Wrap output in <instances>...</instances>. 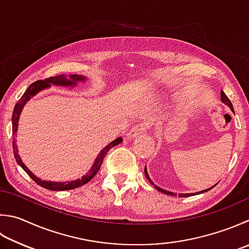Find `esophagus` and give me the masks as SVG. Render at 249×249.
<instances>
[{
    "label": "esophagus",
    "mask_w": 249,
    "mask_h": 249,
    "mask_svg": "<svg viewBox=\"0 0 249 249\" xmlns=\"http://www.w3.org/2000/svg\"><path fill=\"white\" fill-rule=\"evenodd\" d=\"M145 131H146V126H145L144 124H138L132 126V129H131L130 132L128 133V138L132 139L134 137H138V135L144 133Z\"/></svg>",
    "instance_id": "34e87169"
}]
</instances>
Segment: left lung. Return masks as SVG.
<instances>
[{"instance_id":"left-lung-1","label":"left lung","mask_w":249,"mask_h":249,"mask_svg":"<svg viewBox=\"0 0 249 249\" xmlns=\"http://www.w3.org/2000/svg\"><path fill=\"white\" fill-rule=\"evenodd\" d=\"M221 101H222V103H224V104L226 105H228L230 108H231V110L234 112V109H233V105H232V103H231V101L229 100L228 98V96L226 95V93H224L223 91H221ZM144 172H145V177L147 178V180L152 183V184L155 186V189H156L157 191H159V192H161V193H163V194H167V195H171V196H177V194L176 193H173V192H169V191H166V190H163V189H160V187L159 186H157V185H155L154 183H153V181L149 179V177H148V173H147V170H146V167H145V169H144ZM215 185H213V186H212V187H209V189H207V190H204V191H200V192H197V193H190V194H179V196L180 197H189V196H193V195H196V194H201V193H205V192H208V191H210L213 189V187H214Z\"/></svg>"}]
</instances>
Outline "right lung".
<instances>
[{
	"instance_id": "right-lung-1",
	"label": "right lung",
	"mask_w": 249,
	"mask_h": 249,
	"mask_svg": "<svg viewBox=\"0 0 249 249\" xmlns=\"http://www.w3.org/2000/svg\"><path fill=\"white\" fill-rule=\"evenodd\" d=\"M84 81H87V78L83 76H80V74H69V76L59 74V76L50 77L48 79H44V80H37L34 83H31L30 87L27 89L25 93H23V95L21 96L19 102L17 103L15 107H14L13 117H12L13 135L17 132L18 120H19V116H20V112L23 108V106H25L26 103L29 101L32 96H35L36 93H39L41 90H43V89L50 88L51 84H54V86L72 87L73 88L77 86L78 82H84ZM121 142H123V138H117L116 140L112 141V142H110L108 145H107V146H105L102 149L100 154L97 155V157L95 158L92 168L88 171L86 176H83L81 179H78L74 181H68V182H52V181H44V180L39 179V178L36 177L34 173H32L29 169L26 167L25 163L22 162L20 156L18 155V148H17L15 141H13V149H14V156H15V159H16L18 165H19L23 169V170H25L27 175L29 176L37 185H40L42 187H44V189L50 190V191H66V190L77 189V187L87 184L89 181H91L97 173V171L100 170L102 162H103V160H104L107 152H108L110 148L116 146V145L120 144Z\"/></svg>"
}]
</instances>
